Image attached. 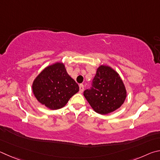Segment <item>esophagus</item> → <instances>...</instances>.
Wrapping results in <instances>:
<instances>
[{
  "label": "esophagus",
  "instance_id": "obj_1",
  "mask_svg": "<svg viewBox=\"0 0 160 160\" xmlns=\"http://www.w3.org/2000/svg\"><path fill=\"white\" fill-rule=\"evenodd\" d=\"M83 90H84V86H83V84H80L79 85V92L82 93H83Z\"/></svg>",
  "mask_w": 160,
  "mask_h": 160
}]
</instances>
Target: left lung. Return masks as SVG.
<instances>
[{
    "instance_id": "8db88e82",
    "label": "left lung",
    "mask_w": 160,
    "mask_h": 160,
    "mask_svg": "<svg viewBox=\"0 0 160 160\" xmlns=\"http://www.w3.org/2000/svg\"><path fill=\"white\" fill-rule=\"evenodd\" d=\"M83 96L92 109L100 114H107L119 109L127 96V89L119 73L108 65L97 68L91 90Z\"/></svg>"
}]
</instances>
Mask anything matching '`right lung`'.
Returning <instances> with one entry per match:
<instances>
[{
    "label": "right lung",
    "mask_w": 160,
    "mask_h": 160,
    "mask_svg": "<svg viewBox=\"0 0 160 160\" xmlns=\"http://www.w3.org/2000/svg\"><path fill=\"white\" fill-rule=\"evenodd\" d=\"M78 91V84L67 74L62 62L45 67L32 83V91L36 100L52 110L64 107Z\"/></svg>",
    "instance_id": "add662e5"
}]
</instances>
